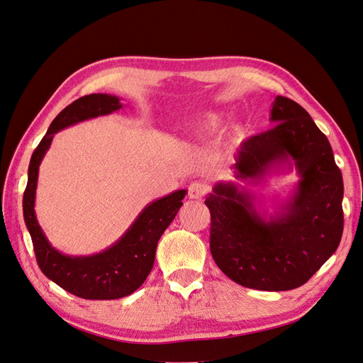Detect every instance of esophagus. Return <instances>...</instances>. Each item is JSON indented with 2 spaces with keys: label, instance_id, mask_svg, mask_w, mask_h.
Returning a JSON list of instances; mask_svg holds the SVG:
<instances>
[{
  "label": "esophagus",
  "instance_id": "obj_1",
  "mask_svg": "<svg viewBox=\"0 0 363 363\" xmlns=\"http://www.w3.org/2000/svg\"><path fill=\"white\" fill-rule=\"evenodd\" d=\"M208 191V186L202 182H191L189 186V196L190 199H202Z\"/></svg>",
  "mask_w": 363,
  "mask_h": 363
}]
</instances>
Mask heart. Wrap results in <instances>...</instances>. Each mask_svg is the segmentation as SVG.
Returning <instances> with one entry per match:
<instances>
[{
    "label": "heart",
    "mask_w": 363,
    "mask_h": 363,
    "mask_svg": "<svg viewBox=\"0 0 363 363\" xmlns=\"http://www.w3.org/2000/svg\"><path fill=\"white\" fill-rule=\"evenodd\" d=\"M220 125H221V116L218 113H209L205 118V121H203L202 128L205 131H216ZM235 136H240V130L239 128L235 130Z\"/></svg>",
    "instance_id": "obj_1"
}]
</instances>
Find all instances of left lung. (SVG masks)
I'll return each mask as SVG.
<instances>
[{
    "label": "left lung",
    "instance_id": "1",
    "mask_svg": "<svg viewBox=\"0 0 363 363\" xmlns=\"http://www.w3.org/2000/svg\"><path fill=\"white\" fill-rule=\"evenodd\" d=\"M271 121L274 128L240 145L233 169L239 179H260L293 160L301 181L290 202L266 220L247 191L218 182L205 205L220 269L244 287L283 291L303 286L337 251L344 184L328 138L301 104L278 96Z\"/></svg>",
    "mask_w": 363,
    "mask_h": 363
}]
</instances>
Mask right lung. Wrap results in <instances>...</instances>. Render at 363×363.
<instances>
[{"label": "right lung", "mask_w": 363, "mask_h": 363, "mask_svg": "<svg viewBox=\"0 0 363 363\" xmlns=\"http://www.w3.org/2000/svg\"><path fill=\"white\" fill-rule=\"evenodd\" d=\"M123 104L115 96L89 94L62 109L33 152L28 167V184L23 193V218L28 229L35 259L42 272L65 291L91 301L119 299L136 291L150 275L158 239L177 217L185 190H178L147 205L118 242L103 252L86 257L61 254L46 239L38 225L34 202L38 166L49 150L53 134L80 121L112 113Z\"/></svg>", "instance_id": "right-lung-1"}]
</instances>
